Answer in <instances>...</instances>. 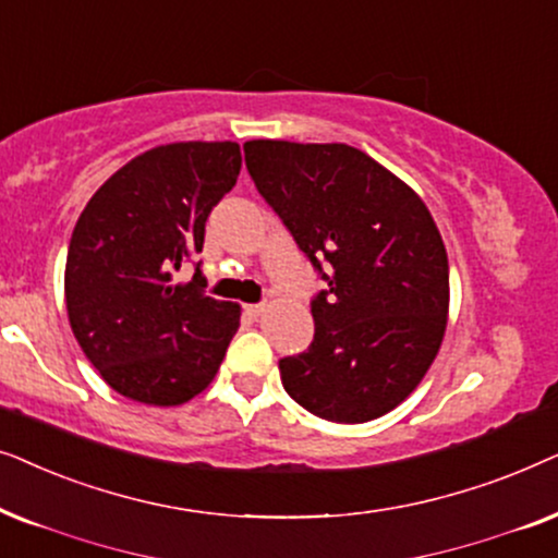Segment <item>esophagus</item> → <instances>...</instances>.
Wrapping results in <instances>:
<instances>
[{"label": "esophagus", "mask_w": 558, "mask_h": 558, "mask_svg": "<svg viewBox=\"0 0 558 558\" xmlns=\"http://www.w3.org/2000/svg\"><path fill=\"white\" fill-rule=\"evenodd\" d=\"M265 303H250V306H244V311H247L250 316H263L265 314Z\"/></svg>", "instance_id": "34e87169"}]
</instances>
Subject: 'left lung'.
<instances>
[{
	"instance_id": "8db88e82",
	"label": "left lung",
	"mask_w": 558,
	"mask_h": 558,
	"mask_svg": "<svg viewBox=\"0 0 558 558\" xmlns=\"http://www.w3.org/2000/svg\"><path fill=\"white\" fill-rule=\"evenodd\" d=\"M259 196L326 280L311 301L314 341L280 360L288 396L333 423L380 418L439 354L449 259L411 185L356 147L250 140Z\"/></svg>"
}]
</instances>
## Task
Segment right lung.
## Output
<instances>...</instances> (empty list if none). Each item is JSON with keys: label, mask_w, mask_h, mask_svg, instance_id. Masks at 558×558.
Instances as JSON below:
<instances>
[{"label": "right lung", "mask_w": 558, "mask_h": 558, "mask_svg": "<svg viewBox=\"0 0 558 558\" xmlns=\"http://www.w3.org/2000/svg\"><path fill=\"white\" fill-rule=\"evenodd\" d=\"M242 168L236 143H170L122 166L81 211L65 259L73 337L104 383L145 405L209 388L240 306L173 272L202 252L206 219Z\"/></svg>", "instance_id": "1"}]
</instances>
